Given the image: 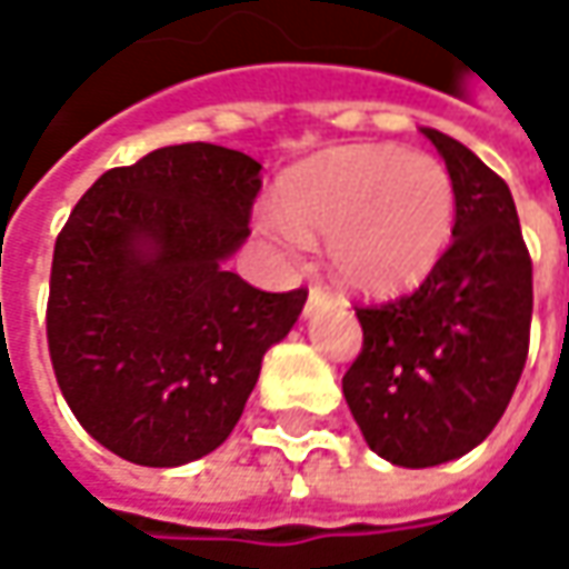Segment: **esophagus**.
Here are the masks:
<instances>
[{
	"label": "esophagus",
	"instance_id": "obj_1",
	"mask_svg": "<svg viewBox=\"0 0 569 569\" xmlns=\"http://www.w3.org/2000/svg\"><path fill=\"white\" fill-rule=\"evenodd\" d=\"M331 306V292L328 289H321V286H311L309 289V302H306V315H315V311L328 309Z\"/></svg>",
	"mask_w": 569,
	"mask_h": 569
}]
</instances>
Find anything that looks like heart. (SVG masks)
<instances>
[{"mask_svg": "<svg viewBox=\"0 0 569 569\" xmlns=\"http://www.w3.org/2000/svg\"><path fill=\"white\" fill-rule=\"evenodd\" d=\"M263 232L286 248L325 238L331 273L353 292L385 296L420 283L449 248L456 184L427 152L343 146L292 168Z\"/></svg>", "mask_w": 569, "mask_h": 569, "instance_id": "1", "label": "heart"}]
</instances>
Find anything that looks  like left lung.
<instances>
[{"mask_svg": "<svg viewBox=\"0 0 569 569\" xmlns=\"http://www.w3.org/2000/svg\"><path fill=\"white\" fill-rule=\"evenodd\" d=\"M420 133L456 184L452 244L420 289L357 309L362 353L343 376L366 446L401 468L481 446L522 376L531 325V260L507 181L458 139Z\"/></svg>", "mask_w": 569, "mask_h": 569, "instance_id": "obj_1", "label": "left lung"}]
</instances>
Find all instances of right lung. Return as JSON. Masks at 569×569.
<instances>
[{"instance_id":"add662e5","label":"right lung","mask_w":569,"mask_h":569,"mask_svg":"<svg viewBox=\"0 0 569 569\" xmlns=\"http://www.w3.org/2000/svg\"><path fill=\"white\" fill-rule=\"evenodd\" d=\"M260 161L184 142L104 171L53 248L47 340L62 398L113 456L178 468L236 430L263 353L306 289L263 292L226 263L248 241Z\"/></svg>"}]
</instances>
